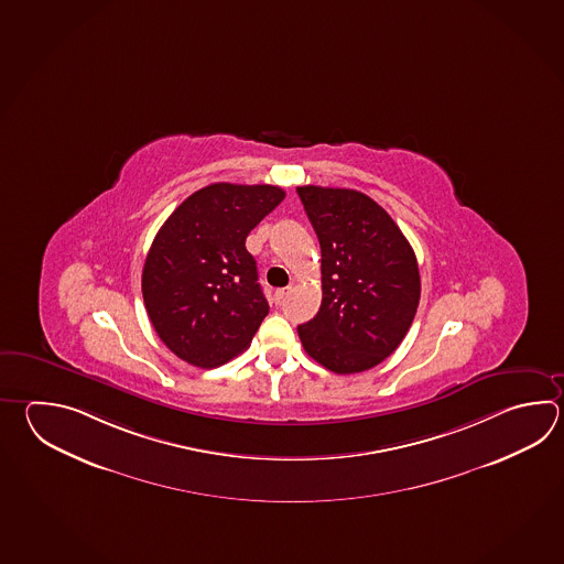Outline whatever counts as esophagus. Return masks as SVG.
<instances>
[{
    "label": "esophagus",
    "mask_w": 564,
    "mask_h": 564,
    "mask_svg": "<svg viewBox=\"0 0 564 564\" xmlns=\"http://www.w3.org/2000/svg\"><path fill=\"white\" fill-rule=\"evenodd\" d=\"M289 291H291V288H283V289H276L275 297L276 301H283L289 295Z\"/></svg>",
    "instance_id": "obj_1"
}]
</instances>
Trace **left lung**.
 <instances>
[{
  "label": "left lung",
  "mask_w": 564,
  "mask_h": 564,
  "mask_svg": "<svg viewBox=\"0 0 564 564\" xmlns=\"http://www.w3.org/2000/svg\"><path fill=\"white\" fill-rule=\"evenodd\" d=\"M322 247V307L297 327L335 373L376 368L402 344L420 303L414 249L383 208L351 188L297 186Z\"/></svg>",
  "instance_id": "left-lung-1"
}]
</instances>
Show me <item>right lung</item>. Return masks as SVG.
Masks as SVG:
<instances>
[{
  "instance_id": "add662e5",
  "label": "right lung",
  "mask_w": 564,
  "mask_h": 564,
  "mask_svg": "<svg viewBox=\"0 0 564 564\" xmlns=\"http://www.w3.org/2000/svg\"><path fill=\"white\" fill-rule=\"evenodd\" d=\"M285 198L271 184H208L174 208L142 269L150 323L174 356L213 369L247 349L269 313L247 235Z\"/></svg>"
}]
</instances>
